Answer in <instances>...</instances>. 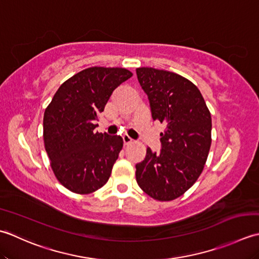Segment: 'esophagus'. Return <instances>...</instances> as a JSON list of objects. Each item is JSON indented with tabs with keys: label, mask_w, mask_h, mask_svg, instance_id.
<instances>
[{
	"label": "esophagus",
	"mask_w": 259,
	"mask_h": 259,
	"mask_svg": "<svg viewBox=\"0 0 259 259\" xmlns=\"http://www.w3.org/2000/svg\"><path fill=\"white\" fill-rule=\"evenodd\" d=\"M123 142H124V145H128L131 143H133V140H132L128 135H124L123 136Z\"/></svg>",
	"instance_id": "34e87169"
}]
</instances>
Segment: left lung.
<instances>
[{"label": "left lung", "mask_w": 259, "mask_h": 259, "mask_svg": "<svg viewBox=\"0 0 259 259\" xmlns=\"http://www.w3.org/2000/svg\"><path fill=\"white\" fill-rule=\"evenodd\" d=\"M153 120L165 126L159 153L147 147L137 163L136 181L153 199L170 201L191 188L201 174L211 145V115L198 87L178 73L137 68Z\"/></svg>", "instance_id": "obj_1"}]
</instances>
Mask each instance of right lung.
<instances>
[{
  "mask_svg": "<svg viewBox=\"0 0 259 259\" xmlns=\"http://www.w3.org/2000/svg\"><path fill=\"white\" fill-rule=\"evenodd\" d=\"M132 75L125 68H87L63 82L46 108L47 154L58 181L70 191L88 194L108 181L123 139L94 130L110 95Z\"/></svg>",
  "mask_w": 259,
  "mask_h": 259,
  "instance_id": "1",
  "label": "right lung"
}]
</instances>
